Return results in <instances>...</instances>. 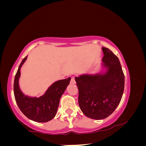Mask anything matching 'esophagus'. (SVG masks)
Instances as JSON below:
<instances>
[{"label": "esophagus", "instance_id": "1", "mask_svg": "<svg viewBox=\"0 0 146 146\" xmlns=\"http://www.w3.org/2000/svg\"><path fill=\"white\" fill-rule=\"evenodd\" d=\"M71 84H75V77L73 76L72 78L71 79Z\"/></svg>", "mask_w": 146, "mask_h": 146}]
</instances>
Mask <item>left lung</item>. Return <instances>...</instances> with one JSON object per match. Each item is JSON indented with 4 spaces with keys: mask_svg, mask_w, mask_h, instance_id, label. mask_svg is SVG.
Returning a JSON list of instances; mask_svg holds the SVG:
<instances>
[{
    "mask_svg": "<svg viewBox=\"0 0 146 146\" xmlns=\"http://www.w3.org/2000/svg\"><path fill=\"white\" fill-rule=\"evenodd\" d=\"M104 74L75 77L78 104L86 117L101 120L107 118L119 104L124 90V75L118 58L108 48H102Z\"/></svg>",
    "mask_w": 146,
    "mask_h": 146,
    "instance_id": "obj_1",
    "label": "left lung"
}]
</instances>
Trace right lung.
Listing matches in <instances>:
<instances>
[{
	"label": "right lung",
	"mask_w": 146,
	"mask_h": 146,
	"mask_svg": "<svg viewBox=\"0 0 146 146\" xmlns=\"http://www.w3.org/2000/svg\"><path fill=\"white\" fill-rule=\"evenodd\" d=\"M26 59L27 56L22 61L15 76V98L20 110L29 119L37 122H48L55 117L61 96L70 84L71 78L54 82L40 97H28L23 93L19 85V79L21 76L20 71Z\"/></svg>",
	"instance_id": "add662e5"
}]
</instances>
